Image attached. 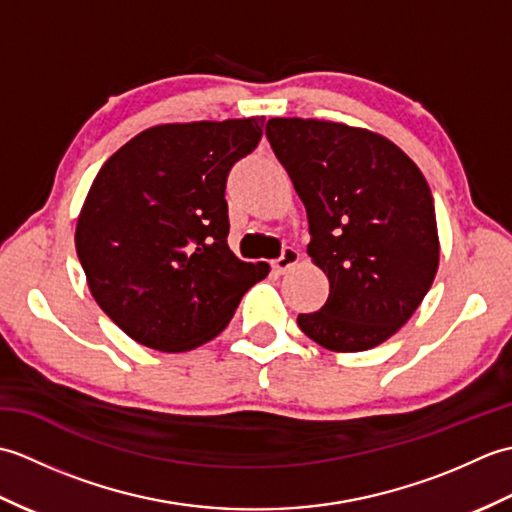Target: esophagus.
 I'll return each instance as SVG.
<instances>
[{
    "mask_svg": "<svg viewBox=\"0 0 512 512\" xmlns=\"http://www.w3.org/2000/svg\"><path fill=\"white\" fill-rule=\"evenodd\" d=\"M299 259H301V255H299L297 248H284V253H281V257L273 262V268L277 270L279 275H284V273H288L292 266L299 264Z\"/></svg>",
    "mask_w": 512,
    "mask_h": 512,
    "instance_id": "esophagus-1",
    "label": "esophagus"
}]
</instances>
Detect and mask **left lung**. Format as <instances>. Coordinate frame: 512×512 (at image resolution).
Instances as JSON below:
<instances>
[{
    "instance_id": "left-lung-1",
    "label": "left lung",
    "mask_w": 512,
    "mask_h": 512,
    "mask_svg": "<svg viewBox=\"0 0 512 512\" xmlns=\"http://www.w3.org/2000/svg\"><path fill=\"white\" fill-rule=\"evenodd\" d=\"M266 136L306 206L308 255L330 281L301 332L332 352L385 343L418 310L438 273L427 180L385 136L317 118H270Z\"/></svg>"
}]
</instances>
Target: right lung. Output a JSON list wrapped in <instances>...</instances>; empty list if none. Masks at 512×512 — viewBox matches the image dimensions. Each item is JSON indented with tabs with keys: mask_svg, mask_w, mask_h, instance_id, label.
Returning <instances> with one entry per match:
<instances>
[{
	"mask_svg": "<svg viewBox=\"0 0 512 512\" xmlns=\"http://www.w3.org/2000/svg\"><path fill=\"white\" fill-rule=\"evenodd\" d=\"M264 116L169 123L107 158L76 222V255L94 301L158 352L215 339L270 266L226 244L228 171L262 140Z\"/></svg>",
	"mask_w": 512,
	"mask_h": 512,
	"instance_id": "right-lung-1",
	"label": "right lung"
}]
</instances>
